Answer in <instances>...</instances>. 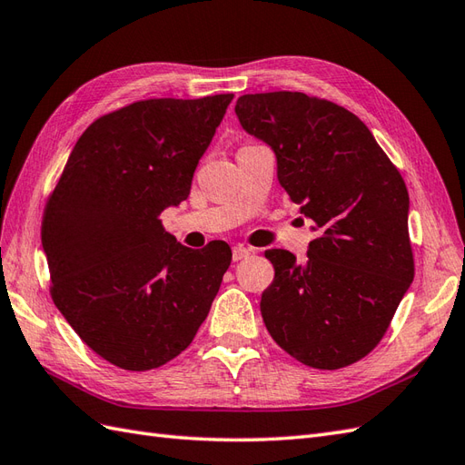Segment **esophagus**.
I'll use <instances>...</instances> for the list:
<instances>
[{
	"label": "esophagus",
	"instance_id": "esophagus-1",
	"mask_svg": "<svg viewBox=\"0 0 465 465\" xmlns=\"http://www.w3.org/2000/svg\"><path fill=\"white\" fill-rule=\"evenodd\" d=\"M252 255V249L249 247H245V245H233V249H232V257H233V261H242V259H245V257H249Z\"/></svg>",
	"mask_w": 465,
	"mask_h": 465
}]
</instances>
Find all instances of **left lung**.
Segmentation results:
<instances>
[{"label": "left lung", "mask_w": 465, "mask_h": 465, "mask_svg": "<svg viewBox=\"0 0 465 465\" xmlns=\"http://www.w3.org/2000/svg\"><path fill=\"white\" fill-rule=\"evenodd\" d=\"M235 114L275 151L281 186L318 233L302 263L265 252L275 267L261 296L271 338L314 369L360 361L414 279L407 184L361 119L334 102L245 94Z\"/></svg>", "instance_id": "left-lung-1"}]
</instances>
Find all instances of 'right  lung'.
<instances>
[{
    "label": "right lung",
    "instance_id": "right-lung-1",
    "mask_svg": "<svg viewBox=\"0 0 465 465\" xmlns=\"http://www.w3.org/2000/svg\"><path fill=\"white\" fill-rule=\"evenodd\" d=\"M233 100H141L80 135L43 216L51 296L105 361L149 371L184 351L232 263L228 243L190 249L164 232Z\"/></svg>",
    "mask_w": 465,
    "mask_h": 465
}]
</instances>
